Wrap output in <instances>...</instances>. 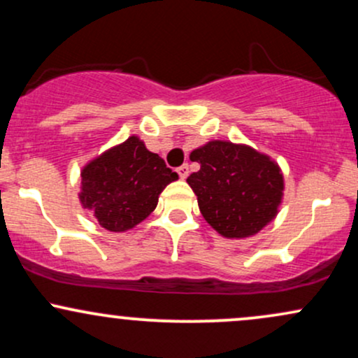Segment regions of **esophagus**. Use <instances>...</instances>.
<instances>
[{"instance_id":"34e87169","label":"esophagus","mask_w":358,"mask_h":358,"mask_svg":"<svg viewBox=\"0 0 358 358\" xmlns=\"http://www.w3.org/2000/svg\"><path fill=\"white\" fill-rule=\"evenodd\" d=\"M176 171H178L180 178L185 180V178H187V176H188V165H182V166H180L178 170H176Z\"/></svg>"}]
</instances>
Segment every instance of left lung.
Masks as SVG:
<instances>
[{"instance_id":"8db88e82","label":"left lung","mask_w":358,"mask_h":358,"mask_svg":"<svg viewBox=\"0 0 358 358\" xmlns=\"http://www.w3.org/2000/svg\"><path fill=\"white\" fill-rule=\"evenodd\" d=\"M200 170L187 178L203 219L225 239L256 236L276 219L285 176L273 158L244 143L212 139L190 153Z\"/></svg>"}]
</instances>
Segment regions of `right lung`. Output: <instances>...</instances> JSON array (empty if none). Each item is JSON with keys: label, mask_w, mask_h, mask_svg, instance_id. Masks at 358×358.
Instances as JSON below:
<instances>
[{"label": "right lung", "mask_w": 358, "mask_h": 358, "mask_svg": "<svg viewBox=\"0 0 358 358\" xmlns=\"http://www.w3.org/2000/svg\"><path fill=\"white\" fill-rule=\"evenodd\" d=\"M176 180L165 159L133 134L82 168L79 200L102 229L126 232L150 217L159 193Z\"/></svg>", "instance_id": "right-lung-1"}]
</instances>
